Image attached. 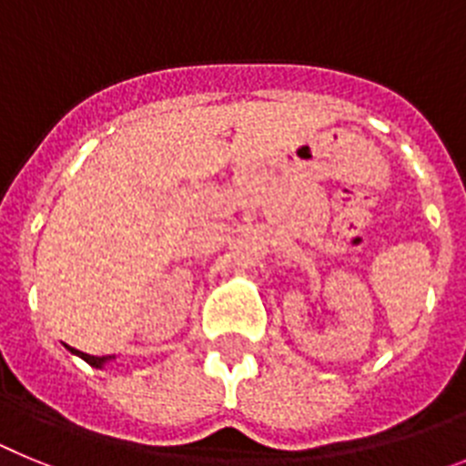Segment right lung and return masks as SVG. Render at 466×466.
<instances>
[{
	"mask_svg": "<svg viewBox=\"0 0 466 466\" xmlns=\"http://www.w3.org/2000/svg\"><path fill=\"white\" fill-rule=\"evenodd\" d=\"M69 352H72V355H76V357H81V360H84L86 364L93 366V369H102V366H105L106 361L114 360V357H93V355H86V352H79V350H74V348H69Z\"/></svg>",
	"mask_w": 466,
	"mask_h": 466,
	"instance_id": "obj_1",
	"label": "right lung"
}]
</instances>
